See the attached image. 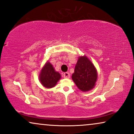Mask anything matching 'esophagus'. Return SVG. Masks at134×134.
I'll return each instance as SVG.
<instances>
[{"label": "esophagus", "instance_id": "1", "mask_svg": "<svg viewBox=\"0 0 134 134\" xmlns=\"http://www.w3.org/2000/svg\"><path fill=\"white\" fill-rule=\"evenodd\" d=\"M63 77L66 79H68L70 77V74H69V72H64L63 74Z\"/></svg>", "mask_w": 134, "mask_h": 134}]
</instances>
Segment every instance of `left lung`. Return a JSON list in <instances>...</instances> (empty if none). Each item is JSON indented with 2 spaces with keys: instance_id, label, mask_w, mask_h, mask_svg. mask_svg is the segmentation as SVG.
<instances>
[{
  "instance_id": "1",
  "label": "left lung",
  "mask_w": 134,
  "mask_h": 134,
  "mask_svg": "<svg viewBox=\"0 0 134 134\" xmlns=\"http://www.w3.org/2000/svg\"><path fill=\"white\" fill-rule=\"evenodd\" d=\"M72 79L81 91H89L94 87L97 80L96 69L87 57L79 58Z\"/></svg>"
}]
</instances>
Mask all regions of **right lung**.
<instances>
[{
    "label": "right lung",
    "instance_id": "obj_1",
    "mask_svg": "<svg viewBox=\"0 0 134 134\" xmlns=\"http://www.w3.org/2000/svg\"><path fill=\"white\" fill-rule=\"evenodd\" d=\"M61 78L60 73L55 71L50 63L47 62L42 69L40 75V80L42 85L46 88L54 87Z\"/></svg>",
    "mask_w": 134,
    "mask_h": 134
}]
</instances>
